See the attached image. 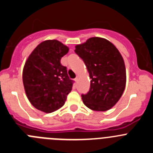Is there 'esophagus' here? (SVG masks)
Segmentation results:
<instances>
[{"mask_svg":"<svg viewBox=\"0 0 153 153\" xmlns=\"http://www.w3.org/2000/svg\"><path fill=\"white\" fill-rule=\"evenodd\" d=\"M78 80H79V76H77L75 78V81H76V82H78Z\"/></svg>","mask_w":153,"mask_h":153,"instance_id":"esophagus-1","label":"esophagus"}]
</instances>
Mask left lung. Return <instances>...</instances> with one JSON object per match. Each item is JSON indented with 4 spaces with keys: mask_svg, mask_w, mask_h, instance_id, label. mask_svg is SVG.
I'll use <instances>...</instances> for the list:
<instances>
[{
    "mask_svg": "<svg viewBox=\"0 0 153 153\" xmlns=\"http://www.w3.org/2000/svg\"><path fill=\"white\" fill-rule=\"evenodd\" d=\"M75 53L83 60L88 70L90 88L82 94L85 106L95 111L111 109L125 90L126 74L123 58L111 42L91 37L76 46Z\"/></svg>",
    "mask_w": 153,
    "mask_h": 153,
    "instance_id": "8db88e82",
    "label": "left lung"
}]
</instances>
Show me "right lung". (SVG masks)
<instances>
[{
  "label": "right lung",
  "instance_id": "add662e5",
  "mask_svg": "<svg viewBox=\"0 0 153 153\" xmlns=\"http://www.w3.org/2000/svg\"><path fill=\"white\" fill-rule=\"evenodd\" d=\"M69 48L56 40L42 42L27 58L23 70L24 90L30 103L44 113L64 105L74 81L60 63Z\"/></svg>",
  "mask_w": 153,
  "mask_h": 153
}]
</instances>
